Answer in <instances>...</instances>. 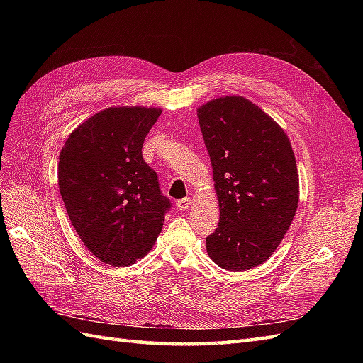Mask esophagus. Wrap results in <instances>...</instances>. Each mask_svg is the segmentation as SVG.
Returning a JSON list of instances; mask_svg holds the SVG:
<instances>
[{
  "label": "esophagus",
  "instance_id": "obj_1",
  "mask_svg": "<svg viewBox=\"0 0 363 363\" xmlns=\"http://www.w3.org/2000/svg\"><path fill=\"white\" fill-rule=\"evenodd\" d=\"M191 204H192V200L189 199H182V200H179L177 201V207H179V211H182V212H184V211H188V208L191 207Z\"/></svg>",
  "mask_w": 363,
  "mask_h": 363
}]
</instances>
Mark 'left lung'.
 I'll return each instance as SVG.
<instances>
[{
    "instance_id": "1",
    "label": "left lung",
    "mask_w": 363,
    "mask_h": 363,
    "mask_svg": "<svg viewBox=\"0 0 363 363\" xmlns=\"http://www.w3.org/2000/svg\"><path fill=\"white\" fill-rule=\"evenodd\" d=\"M196 115L219 203V224L206 238L207 255L228 271L259 267L280 245L298 207L289 138L244 96L216 98Z\"/></svg>"
}]
</instances>
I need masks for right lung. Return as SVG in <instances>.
<instances>
[{
	"mask_svg": "<svg viewBox=\"0 0 363 363\" xmlns=\"http://www.w3.org/2000/svg\"><path fill=\"white\" fill-rule=\"evenodd\" d=\"M162 111L111 107L86 119L59 156V189L84 247L112 267L148 255L171 201L142 157V145Z\"/></svg>",
	"mask_w": 363,
	"mask_h": 363,
	"instance_id": "add662e5",
	"label": "right lung"
}]
</instances>
